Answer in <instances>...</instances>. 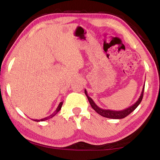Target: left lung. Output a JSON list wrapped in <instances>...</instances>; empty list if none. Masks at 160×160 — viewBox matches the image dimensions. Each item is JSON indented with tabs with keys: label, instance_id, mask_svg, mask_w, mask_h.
<instances>
[{
	"label": "left lung",
	"instance_id": "1",
	"mask_svg": "<svg viewBox=\"0 0 160 160\" xmlns=\"http://www.w3.org/2000/svg\"><path fill=\"white\" fill-rule=\"evenodd\" d=\"M144 88H145V87L143 86L141 94H140V96L138 98V101L135 102L134 104H132V106L126 108V109H123V110H121V111H113V110H109V109H102V108H99L95 104V103H94V102L93 101L91 97H90L88 95V92H87L86 90H85V93L86 94L87 97H88V99L89 100V102H90L92 108V109L94 111H95V112L97 113H99V115H101V116H104V117H106V118H113V119H121V118H125L126 116H128L130 113L133 112V111L138 107V105L140 104V102H141L142 99L143 92H144Z\"/></svg>",
	"mask_w": 160,
	"mask_h": 160
}]
</instances>
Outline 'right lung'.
Here are the masks:
<instances>
[{"label": "right lung", "instance_id": "1", "mask_svg": "<svg viewBox=\"0 0 160 160\" xmlns=\"http://www.w3.org/2000/svg\"><path fill=\"white\" fill-rule=\"evenodd\" d=\"M62 104H63V102H60V104H58V107H57V109H56V111L55 112H54V113H52V114L51 115H50L49 116H47V117H46V118H42V119H40V120H38V119H35V120H34V121H46V120H47V119H48V118H52V117H53L54 116H55L56 113H57L59 111L61 110V107H62Z\"/></svg>", "mask_w": 160, "mask_h": 160}]
</instances>
